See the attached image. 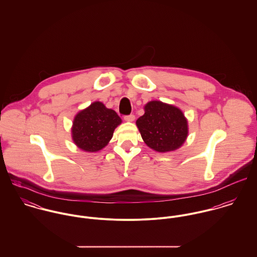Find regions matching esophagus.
Returning a JSON list of instances; mask_svg holds the SVG:
<instances>
[{"label":"esophagus","mask_w":257,"mask_h":257,"mask_svg":"<svg viewBox=\"0 0 257 257\" xmlns=\"http://www.w3.org/2000/svg\"><path fill=\"white\" fill-rule=\"evenodd\" d=\"M123 118H124V120H126V121H133V120H135L136 116H135V114L131 113V114L124 115V116H123Z\"/></svg>","instance_id":"1"}]
</instances>
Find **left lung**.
<instances>
[{
	"label": "left lung",
	"instance_id": "1",
	"mask_svg": "<svg viewBox=\"0 0 257 257\" xmlns=\"http://www.w3.org/2000/svg\"><path fill=\"white\" fill-rule=\"evenodd\" d=\"M145 110V114L138 118L137 125L148 147L166 152L183 145L188 135V125L181 110L159 101L147 103Z\"/></svg>",
	"mask_w": 257,
	"mask_h": 257
}]
</instances>
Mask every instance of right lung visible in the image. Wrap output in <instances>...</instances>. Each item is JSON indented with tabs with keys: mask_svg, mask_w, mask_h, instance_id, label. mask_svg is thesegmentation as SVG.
<instances>
[{
	"mask_svg": "<svg viewBox=\"0 0 257 257\" xmlns=\"http://www.w3.org/2000/svg\"><path fill=\"white\" fill-rule=\"evenodd\" d=\"M120 122L121 119L114 110L107 109L101 102H95L75 116L74 143L85 151H98L107 146L114 128Z\"/></svg>",
	"mask_w": 257,
	"mask_h": 257,
	"instance_id": "add662e5",
	"label": "right lung"
}]
</instances>
